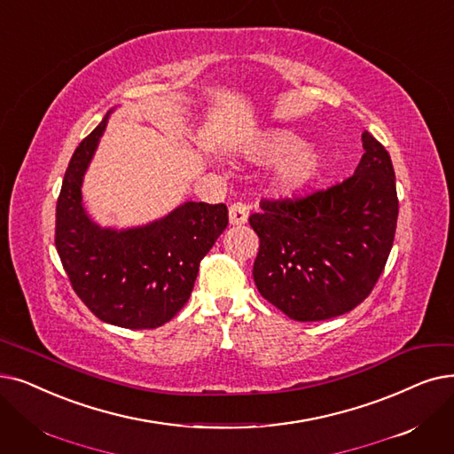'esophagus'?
<instances>
[{
    "label": "esophagus",
    "mask_w": 454,
    "mask_h": 454,
    "mask_svg": "<svg viewBox=\"0 0 454 454\" xmlns=\"http://www.w3.org/2000/svg\"><path fill=\"white\" fill-rule=\"evenodd\" d=\"M248 206L245 202H233L228 209V216H230V224L231 226H241L248 221Z\"/></svg>",
    "instance_id": "34e87169"
}]
</instances>
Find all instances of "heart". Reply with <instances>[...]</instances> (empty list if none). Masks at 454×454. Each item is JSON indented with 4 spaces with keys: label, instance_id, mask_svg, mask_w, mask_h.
Here are the masks:
<instances>
[{
    "label": "heart",
    "instance_id": "obj_1",
    "mask_svg": "<svg viewBox=\"0 0 454 454\" xmlns=\"http://www.w3.org/2000/svg\"><path fill=\"white\" fill-rule=\"evenodd\" d=\"M243 152L252 161L284 160L270 178V187L280 194H293L308 187L323 170V155L306 146L302 137L291 129H269L255 135L243 145Z\"/></svg>",
    "mask_w": 454,
    "mask_h": 454
}]
</instances>
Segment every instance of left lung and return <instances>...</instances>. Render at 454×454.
<instances>
[{"label": "left lung", "instance_id": "left-lung-1", "mask_svg": "<svg viewBox=\"0 0 454 454\" xmlns=\"http://www.w3.org/2000/svg\"><path fill=\"white\" fill-rule=\"evenodd\" d=\"M365 153L348 180L299 200H263L250 215L260 238L254 282L294 321L338 317L367 299L397 228L395 172L386 148L362 133Z\"/></svg>", "mask_w": 454, "mask_h": 454}]
</instances>
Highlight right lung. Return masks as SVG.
Masks as SVG:
<instances>
[{"label":"right lung","instance_id":"obj_1","mask_svg":"<svg viewBox=\"0 0 454 454\" xmlns=\"http://www.w3.org/2000/svg\"><path fill=\"white\" fill-rule=\"evenodd\" d=\"M111 113L68 163L57 200L55 247L77 297L98 319L131 330L157 328L189 301L202 258L228 226V209L185 202L145 226L94 223L82 185Z\"/></svg>","mask_w":454,"mask_h":454}]
</instances>
